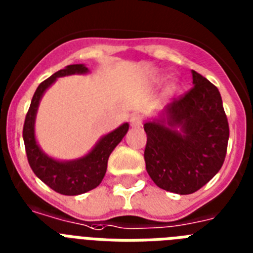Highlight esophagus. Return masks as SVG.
<instances>
[{"label":"esophagus","instance_id":"obj_1","mask_svg":"<svg viewBox=\"0 0 253 253\" xmlns=\"http://www.w3.org/2000/svg\"><path fill=\"white\" fill-rule=\"evenodd\" d=\"M142 123H143V119H142L141 115L138 114H134L130 116V125L131 126H134V128H138L141 126Z\"/></svg>","mask_w":253,"mask_h":253}]
</instances>
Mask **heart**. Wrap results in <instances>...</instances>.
I'll list each match as a JSON object with an SVG mask.
<instances>
[{
  "mask_svg": "<svg viewBox=\"0 0 253 253\" xmlns=\"http://www.w3.org/2000/svg\"><path fill=\"white\" fill-rule=\"evenodd\" d=\"M176 89H177L176 86H173V87H172V90H176Z\"/></svg>",
  "mask_w": 253,
  "mask_h": 253,
  "instance_id": "obj_1",
  "label": "heart"
}]
</instances>
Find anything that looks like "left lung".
I'll use <instances>...</instances> for the list:
<instances>
[{
	"label": "left lung",
	"instance_id": "1",
	"mask_svg": "<svg viewBox=\"0 0 253 253\" xmlns=\"http://www.w3.org/2000/svg\"><path fill=\"white\" fill-rule=\"evenodd\" d=\"M193 84L167 107L166 124L160 120L143 125L146 170L160 189L181 195L195 193L216 176L229 141L218 89L195 71ZM174 126H181V133Z\"/></svg>",
	"mask_w": 253,
	"mask_h": 253
}]
</instances>
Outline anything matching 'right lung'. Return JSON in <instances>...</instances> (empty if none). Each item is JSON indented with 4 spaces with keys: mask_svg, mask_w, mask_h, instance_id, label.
Returning a JSON list of instances; mask_svg holds the SVG:
<instances>
[{
    "mask_svg": "<svg viewBox=\"0 0 253 253\" xmlns=\"http://www.w3.org/2000/svg\"><path fill=\"white\" fill-rule=\"evenodd\" d=\"M84 64H71L42 81L33 94L32 102L23 125V139L26 146L27 159L33 173L50 189L63 195H79L93 190L102 182L107 170L108 156L120 143L129 129V124H123L114 131L104 135L86 156L74 162H56L43 154L35 139V118L39 102L43 91L56 80V77L74 74H85Z\"/></svg>",
    "mask_w": 253,
    "mask_h": 253,
    "instance_id": "1",
    "label": "right lung"
}]
</instances>
